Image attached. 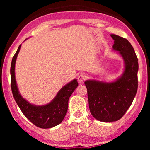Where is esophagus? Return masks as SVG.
I'll return each mask as SVG.
<instances>
[{"instance_id": "34e87169", "label": "esophagus", "mask_w": 150, "mask_h": 150, "mask_svg": "<svg viewBox=\"0 0 150 150\" xmlns=\"http://www.w3.org/2000/svg\"><path fill=\"white\" fill-rule=\"evenodd\" d=\"M86 78H87L86 75L83 74V73H81V74L78 76V81H79V83H83V81L86 79Z\"/></svg>"}]
</instances>
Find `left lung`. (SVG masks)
Here are the masks:
<instances>
[{
	"label": "left lung",
	"mask_w": 150,
	"mask_h": 150,
	"mask_svg": "<svg viewBox=\"0 0 150 150\" xmlns=\"http://www.w3.org/2000/svg\"><path fill=\"white\" fill-rule=\"evenodd\" d=\"M113 49L118 51L125 62L122 76L112 83L86 81L88 106L96 120L110 122L122 117L130 107L138 90V62L132 45L126 38L111 34Z\"/></svg>",
	"instance_id": "1"
}]
</instances>
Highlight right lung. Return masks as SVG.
Masks as SVG:
<instances>
[{"instance_id":"add662e5","label":"right lung","mask_w":150,"mask_h":150,"mask_svg":"<svg viewBox=\"0 0 150 150\" xmlns=\"http://www.w3.org/2000/svg\"><path fill=\"white\" fill-rule=\"evenodd\" d=\"M20 47L21 45H19L11 63V77L12 95L22 113L32 123L41 128H52L62 122L65 116L69 98L77 87V81L74 79L64 86L59 91L54 99L47 105L44 106L31 105L20 95L15 79V63Z\"/></svg>"}]
</instances>
